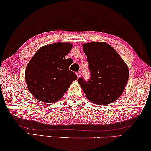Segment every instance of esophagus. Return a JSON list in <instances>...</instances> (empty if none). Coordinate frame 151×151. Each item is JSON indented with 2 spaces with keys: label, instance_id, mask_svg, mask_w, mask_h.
Here are the masks:
<instances>
[{
  "label": "esophagus",
  "instance_id": "1",
  "mask_svg": "<svg viewBox=\"0 0 151 151\" xmlns=\"http://www.w3.org/2000/svg\"><path fill=\"white\" fill-rule=\"evenodd\" d=\"M76 76H77L78 78L80 77V76H81V72L80 71H78V72H77V73H76Z\"/></svg>",
  "mask_w": 151,
  "mask_h": 151
}]
</instances>
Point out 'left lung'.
Returning a JSON list of instances; mask_svg holds the SVG:
<instances>
[{
    "label": "left lung",
    "instance_id": "obj_1",
    "mask_svg": "<svg viewBox=\"0 0 151 151\" xmlns=\"http://www.w3.org/2000/svg\"><path fill=\"white\" fill-rule=\"evenodd\" d=\"M83 48L88 57L90 77L88 81L80 77V86L94 103H111L124 92L129 80L128 67L116 50L105 42L84 44Z\"/></svg>",
    "mask_w": 151,
    "mask_h": 151
}]
</instances>
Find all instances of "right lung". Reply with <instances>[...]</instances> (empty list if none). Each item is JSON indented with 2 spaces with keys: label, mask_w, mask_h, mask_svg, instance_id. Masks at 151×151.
<instances>
[{
  "label": "right lung",
  "mask_w": 151,
  "mask_h": 151,
  "mask_svg": "<svg viewBox=\"0 0 151 151\" xmlns=\"http://www.w3.org/2000/svg\"><path fill=\"white\" fill-rule=\"evenodd\" d=\"M72 44H51L40 48L29 61L25 71L29 90L38 101H57L66 92L76 74L69 70L73 59H65Z\"/></svg>",
  "instance_id": "1"
}]
</instances>
